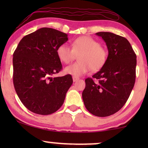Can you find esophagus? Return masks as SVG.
Here are the masks:
<instances>
[{"label":"esophagus","instance_id":"34e87169","mask_svg":"<svg viewBox=\"0 0 148 148\" xmlns=\"http://www.w3.org/2000/svg\"><path fill=\"white\" fill-rule=\"evenodd\" d=\"M79 79V78L77 77H75V76L73 77V82H75Z\"/></svg>","mask_w":148,"mask_h":148}]
</instances>
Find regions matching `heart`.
Returning a JSON list of instances; mask_svg holds the SVG:
<instances>
[{"label": "heart", "mask_w": 148, "mask_h": 148, "mask_svg": "<svg viewBox=\"0 0 148 148\" xmlns=\"http://www.w3.org/2000/svg\"><path fill=\"white\" fill-rule=\"evenodd\" d=\"M71 47L62 44L56 50L57 56L64 64L72 62L79 55V61L64 69L65 73L79 77L90 71H97L103 67L108 56L106 50L100 46V42L90 36H81L71 43Z\"/></svg>", "instance_id": "obj_1"}]
</instances>
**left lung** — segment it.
Masks as SVG:
<instances>
[{
	"label": "left lung",
	"instance_id": "obj_1",
	"mask_svg": "<svg viewBox=\"0 0 148 148\" xmlns=\"http://www.w3.org/2000/svg\"><path fill=\"white\" fill-rule=\"evenodd\" d=\"M96 34L104 40L108 55L103 67L85 80L82 98L89 112L104 117L118 112L128 100L135 82L137 56L125 38L110 32Z\"/></svg>",
	"mask_w": 148,
	"mask_h": 148
}]
</instances>
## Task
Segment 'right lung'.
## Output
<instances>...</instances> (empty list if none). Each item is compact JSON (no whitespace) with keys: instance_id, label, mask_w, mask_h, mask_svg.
<instances>
[{"instance_id":"add662e5","label":"right lung","mask_w":148,"mask_h":148,"mask_svg":"<svg viewBox=\"0 0 148 148\" xmlns=\"http://www.w3.org/2000/svg\"><path fill=\"white\" fill-rule=\"evenodd\" d=\"M67 34L42 27L24 36L13 53V84L23 104L41 115L52 114L63 104L73 84L70 75L52 77L62 69L56 50Z\"/></svg>"}]
</instances>
